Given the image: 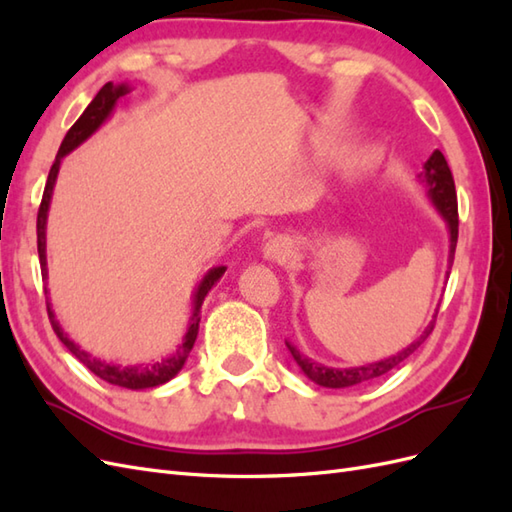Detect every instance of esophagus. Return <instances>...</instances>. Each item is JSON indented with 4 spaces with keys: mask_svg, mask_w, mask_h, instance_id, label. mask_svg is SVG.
Segmentation results:
<instances>
[{
    "mask_svg": "<svg viewBox=\"0 0 512 512\" xmlns=\"http://www.w3.org/2000/svg\"><path fill=\"white\" fill-rule=\"evenodd\" d=\"M294 256L292 243L286 237H273L265 245V258L275 262V265H286V262Z\"/></svg>",
    "mask_w": 512,
    "mask_h": 512,
    "instance_id": "esophagus-1",
    "label": "esophagus"
}]
</instances>
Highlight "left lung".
Masks as SVG:
<instances>
[{
  "mask_svg": "<svg viewBox=\"0 0 512 512\" xmlns=\"http://www.w3.org/2000/svg\"><path fill=\"white\" fill-rule=\"evenodd\" d=\"M425 185H427V194L431 198V203L436 205V209L442 213V218L448 224V232H451V252H448V262H453L455 258V247H457V235H459V213H457V192H455V181L451 175V168H448L446 158L442 156V151L436 149L431 153V158L425 162V170L418 175ZM438 316V312H436ZM436 316L429 322V327L423 331V335L412 342L408 348L397 352L395 356H389V359L378 361V363H367L361 367H350V369H333V367H324L314 361H309L307 356H303L297 348L286 342L290 354L294 356V361L303 369V374L320 384L327 386V389H344V386H354L367 380L380 378L384 374H389L391 369H395L399 363H404L408 356L421 346L429 333L433 331V324H436Z\"/></svg>",
  "mask_w": 512,
  "mask_h": 512,
  "instance_id": "1",
  "label": "left lung"
}]
</instances>
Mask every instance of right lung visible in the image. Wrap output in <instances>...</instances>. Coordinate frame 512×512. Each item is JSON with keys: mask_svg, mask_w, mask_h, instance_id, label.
<instances>
[{"mask_svg": "<svg viewBox=\"0 0 512 512\" xmlns=\"http://www.w3.org/2000/svg\"><path fill=\"white\" fill-rule=\"evenodd\" d=\"M128 94V87L126 85H113V83H106L96 98L91 100V104L85 108L83 115L76 119L74 126L68 130L64 143H61L59 151H57V158L51 166V173L49 179H46L44 185V194H42V203L38 209V222H36V230H38V256H40V269H42V277H46V213H49V205H51V194H53V185L59 173V164L64 160V156L79 147L85 138H89L94 134L104 119L111 115V111L115 108V102ZM226 267H215L211 269L205 280L198 284V290L194 294V309H192V318H190V329L183 337V344L179 346V350L175 354H170L168 359H162L153 365H113V363H106L96 359V356L87 354L85 350H81L76 346L72 339H68V335L64 333V329L59 327V322L55 320V314L51 309L49 299H46V312H49V320H51V327L55 331V335L61 339V344H64L76 359H79L91 374H96L98 378H102L108 384H115V386H123V389H153V386H160L164 382H168L170 378H175L179 374V369L183 367L185 359H188V354L196 342V335H198V322H200V307H203V301L209 294V290L220 282V277L224 275Z\"/></svg>", "mask_w": 512, "mask_h": 512, "instance_id": "1", "label": "right lung"}]
</instances>
